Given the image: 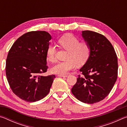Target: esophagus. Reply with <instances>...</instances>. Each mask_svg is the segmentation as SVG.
Segmentation results:
<instances>
[{"label": "esophagus", "mask_w": 127, "mask_h": 127, "mask_svg": "<svg viewBox=\"0 0 127 127\" xmlns=\"http://www.w3.org/2000/svg\"><path fill=\"white\" fill-rule=\"evenodd\" d=\"M58 77H67V75H64V74H58Z\"/></svg>", "instance_id": "obj_1"}]
</instances>
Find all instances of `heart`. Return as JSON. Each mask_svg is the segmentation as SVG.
Masks as SVG:
<instances>
[{
  "mask_svg": "<svg viewBox=\"0 0 127 127\" xmlns=\"http://www.w3.org/2000/svg\"><path fill=\"white\" fill-rule=\"evenodd\" d=\"M59 46L67 51L65 61L58 62L51 68V72L55 74H65L78 65H83L90 57L91 48L87 41H81L78 37L73 34H66L58 41ZM57 48L54 45L50 44L46 49L47 60L51 63L56 61Z\"/></svg>",
  "mask_w": 127,
  "mask_h": 127,
  "instance_id": "obj_1",
  "label": "heart"
}]
</instances>
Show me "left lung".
Masks as SVG:
<instances>
[{"label":"left lung","instance_id":"left-lung-1","mask_svg":"<svg viewBox=\"0 0 127 127\" xmlns=\"http://www.w3.org/2000/svg\"><path fill=\"white\" fill-rule=\"evenodd\" d=\"M82 35L91 53L79 70L82 75H78L72 92L78 100L91 104L104 99L112 90L118 77V59L112 44L104 35L89 30Z\"/></svg>","mask_w":127,"mask_h":127}]
</instances>
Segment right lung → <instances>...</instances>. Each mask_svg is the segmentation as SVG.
Returning a JSON list of instances; mask_svg holds the SVG:
<instances>
[{"mask_svg": "<svg viewBox=\"0 0 127 127\" xmlns=\"http://www.w3.org/2000/svg\"><path fill=\"white\" fill-rule=\"evenodd\" d=\"M51 39L45 31L23 34L13 44L6 60V76L10 89L27 102L40 100L49 94L55 75L42 76L48 66L46 49Z\"/></svg>", "mask_w": 127, "mask_h": 127, "instance_id": "1", "label": "right lung"}]
</instances>
